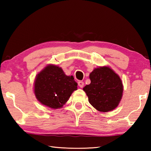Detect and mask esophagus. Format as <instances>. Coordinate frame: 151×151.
<instances>
[{
  "mask_svg": "<svg viewBox=\"0 0 151 151\" xmlns=\"http://www.w3.org/2000/svg\"><path fill=\"white\" fill-rule=\"evenodd\" d=\"M78 85L80 88H83L84 86V83L83 81H79L78 83Z\"/></svg>",
  "mask_w": 151,
  "mask_h": 151,
  "instance_id": "1",
  "label": "esophagus"
}]
</instances>
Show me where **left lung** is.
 Here are the masks:
<instances>
[{"label": "left lung", "instance_id": "left-lung-1", "mask_svg": "<svg viewBox=\"0 0 151 151\" xmlns=\"http://www.w3.org/2000/svg\"><path fill=\"white\" fill-rule=\"evenodd\" d=\"M91 83L83 88L94 109L106 112L115 109L121 102L123 85L120 76L107 66L94 68L89 75Z\"/></svg>", "mask_w": 151, "mask_h": 151}]
</instances>
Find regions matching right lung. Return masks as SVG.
<instances>
[{"label": "right lung", "instance_id": "right-lung-1", "mask_svg": "<svg viewBox=\"0 0 151 151\" xmlns=\"http://www.w3.org/2000/svg\"><path fill=\"white\" fill-rule=\"evenodd\" d=\"M78 84L73 76H67L60 66L48 65L36 76L34 93L43 105L52 109H60L69 99Z\"/></svg>", "mask_w": 151, "mask_h": 151}]
</instances>
